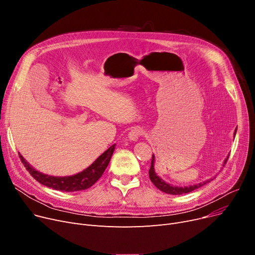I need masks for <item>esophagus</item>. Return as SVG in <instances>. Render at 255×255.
I'll return each instance as SVG.
<instances>
[{
    "mask_svg": "<svg viewBox=\"0 0 255 255\" xmlns=\"http://www.w3.org/2000/svg\"><path fill=\"white\" fill-rule=\"evenodd\" d=\"M144 135V130L141 128H134L128 134V138L131 141H137L139 137Z\"/></svg>",
    "mask_w": 255,
    "mask_h": 255,
    "instance_id": "esophagus-1",
    "label": "esophagus"
}]
</instances>
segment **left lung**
<instances>
[{
	"label": "left lung",
	"mask_w": 255,
	"mask_h": 255,
	"mask_svg": "<svg viewBox=\"0 0 255 255\" xmlns=\"http://www.w3.org/2000/svg\"><path fill=\"white\" fill-rule=\"evenodd\" d=\"M236 131H237V129H236ZM236 131H235V135H236ZM228 157H229V154H228V156L225 159L224 165L227 163ZM153 164H154V155L152 154V156H151V165H150V169H149V171H148L150 180L152 181V184H153L157 189L161 190L162 192L167 193V194H171V195H181V194L190 193V192H192V191H194V190H196V189H198V188H200V187H202V186H204V185H207L208 183H210V181L212 180V178H211V179H209V180H207V181H203V183H200V184H198V185H194V186H190V187H184V188H183V187L170 186L169 184L165 183V181H164L162 178H160L159 176H157V175L155 174L154 168H153Z\"/></svg>",
	"instance_id": "1"
}]
</instances>
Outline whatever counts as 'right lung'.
I'll return each instance as SVG.
<instances>
[{
    "label": "right lung",
    "mask_w": 255,
    "mask_h": 255,
    "mask_svg": "<svg viewBox=\"0 0 255 255\" xmlns=\"http://www.w3.org/2000/svg\"><path fill=\"white\" fill-rule=\"evenodd\" d=\"M115 149V144L109 147L102 155H100L98 159L94 161L92 165H90L87 169L84 171L72 175V176H64V177H57V176H50L43 173H40L33 169L21 155H19L20 161L26 167L29 173L34 177L36 180L43 186L48 188H52L54 190L62 191V192H76L86 190L93 186L96 181L100 179L103 175L104 171L111 160V156Z\"/></svg>",
    "instance_id": "right-lung-1"
}]
</instances>
